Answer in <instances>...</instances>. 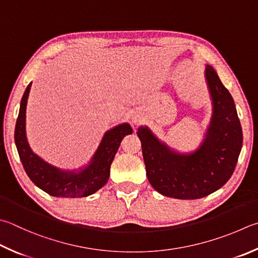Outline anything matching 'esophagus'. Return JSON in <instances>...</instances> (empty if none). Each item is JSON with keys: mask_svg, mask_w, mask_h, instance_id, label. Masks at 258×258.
<instances>
[{"mask_svg": "<svg viewBox=\"0 0 258 258\" xmlns=\"http://www.w3.org/2000/svg\"><path fill=\"white\" fill-rule=\"evenodd\" d=\"M131 120H132L133 124H139V123H141L142 117H141V115H140V114L135 113V114L132 115V117H131Z\"/></svg>", "mask_w": 258, "mask_h": 258, "instance_id": "obj_1", "label": "esophagus"}]
</instances>
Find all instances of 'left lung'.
Masks as SVG:
<instances>
[{"label": "left lung", "instance_id": "left-lung-1", "mask_svg": "<svg viewBox=\"0 0 258 258\" xmlns=\"http://www.w3.org/2000/svg\"><path fill=\"white\" fill-rule=\"evenodd\" d=\"M212 117L202 144L180 153L140 126L142 153L150 184L159 193L178 200H196L218 190L230 179L242 147V131L230 92L211 65H205Z\"/></svg>", "mask_w": 258, "mask_h": 258}]
</instances>
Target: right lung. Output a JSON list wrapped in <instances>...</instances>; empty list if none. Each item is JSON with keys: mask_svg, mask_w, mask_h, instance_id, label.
<instances>
[{"mask_svg": "<svg viewBox=\"0 0 258 258\" xmlns=\"http://www.w3.org/2000/svg\"><path fill=\"white\" fill-rule=\"evenodd\" d=\"M31 82L20 102L16 124L15 141L19 157L31 181L56 198H86L96 193L109 178L110 165L125 135L132 134L130 124L124 123L107 131L90 162L79 170H63L43 160L32 151L26 135V108Z\"/></svg>", "mask_w": 258, "mask_h": 258, "instance_id": "1", "label": "right lung"}]
</instances>
